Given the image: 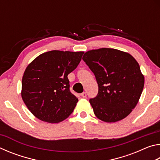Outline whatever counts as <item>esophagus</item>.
I'll use <instances>...</instances> for the list:
<instances>
[{
	"mask_svg": "<svg viewBox=\"0 0 160 160\" xmlns=\"http://www.w3.org/2000/svg\"><path fill=\"white\" fill-rule=\"evenodd\" d=\"M81 96H82L83 98H85V97H87V93L85 92H82V94H81Z\"/></svg>",
	"mask_w": 160,
	"mask_h": 160,
	"instance_id": "esophagus-1",
	"label": "esophagus"
}]
</instances>
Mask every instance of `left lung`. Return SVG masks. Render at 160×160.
<instances>
[{
    "label": "left lung",
    "instance_id": "obj_1",
    "mask_svg": "<svg viewBox=\"0 0 160 160\" xmlns=\"http://www.w3.org/2000/svg\"><path fill=\"white\" fill-rule=\"evenodd\" d=\"M82 59L98 84L97 96L90 99L95 116L107 123L128 116L144 88V75L137 61L128 53L108 48L87 51Z\"/></svg>",
    "mask_w": 160,
    "mask_h": 160
}]
</instances>
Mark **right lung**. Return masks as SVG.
I'll list each match as a JSON object with an SVG mask.
<instances>
[{"label":"right lung","mask_w":160,"mask_h":160,"mask_svg":"<svg viewBox=\"0 0 160 160\" xmlns=\"http://www.w3.org/2000/svg\"><path fill=\"white\" fill-rule=\"evenodd\" d=\"M83 53V51H48L38 56L26 68L21 96L35 117L56 123L73 112L78 99L70 92L68 75L76 68Z\"/></svg>","instance_id":"right-lung-1"}]
</instances>
